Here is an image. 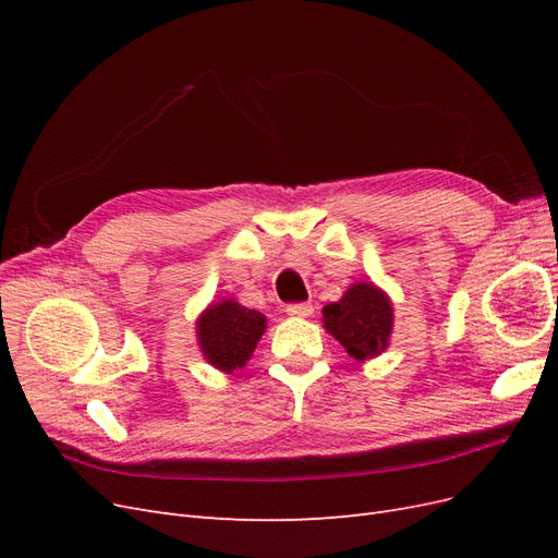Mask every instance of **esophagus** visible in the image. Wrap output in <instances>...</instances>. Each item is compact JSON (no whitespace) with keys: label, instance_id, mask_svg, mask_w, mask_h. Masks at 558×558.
I'll return each mask as SVG.
<instances>
[{"label":"esophagus","instance_id":"34e87169","mask_svg":"<svg viewBox=\"0 0 558 558\" xmlns=\"http://www.w3.org/2000/svg\"><path fill=\"white\" fill-rule=\"evenodd\" d=\"M312 312H314V307L310 305V302H295V305L286 307V314L295 316V318H307V316H312Z\"/></svg>","mask_w":558,"mask_h":558}]
</instances>
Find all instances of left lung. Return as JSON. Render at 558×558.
Here are the masks:
<instances>
[{
  "label": "left lung",
  "instance_id": "8db88e82",
  "mask_svg": "<svg viewBox=\"0 0 558 558\" xmlns=\"http://www.w3.org/2000/svg\"><path fill=\"white\" fill-rule=\"evenodd\" d=\"M324 328L351 359H375L388 347L393 330V305L373 281H359L342 300L324 307Z\"/></svg>",
  "mask_w": 558,
  "mask_h": 558
}]
</instances>
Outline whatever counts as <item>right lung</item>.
<instances>
[{"mask_svg": "<svg viewBox=\"0 0 558 558\" xmlns=\"http://www.w3.org/2000/svg\"><path fill=\"white\" fill-rule=\"evenodd\" d=\"M265 328L267 318L260 312L242 307L238 300H221L199 314L197 344L209 365L232 373L246 365Z\"/></svg>", "mask_w": 558, "mask_h": 558, "instance_id": "obj_1", "label": "right lung"}]
</instances>
